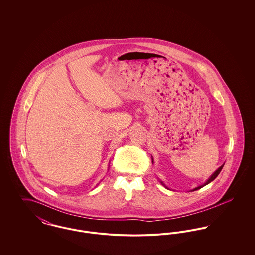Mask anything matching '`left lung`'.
<instances>
[{"label":"left lung","mask_w":255,"mask_h":255,"mask_svg":"<svg viewBox=\"0 0 255 255\" xmlns=\"http://www.w3.org/2000/svg\"><path fill=\"white\" fill-rule=\"evenodd\" d=\"M152 160H153V159H152ZM223 167H224V164H223V165H221V166L219 167L218 169L216 170V171H215V172H214V173L212 174V176H211V177H210V178H209V179H208V180L206 181V183H204V184H202V185H200V186L196 187V188H194V189H193L192 191H195V190H198V189H200V188L204 187V186H205V185H206L207 183H209V182H212V181H213V180H214V179H215V178H216V177L218 176L219 173L221 172V170L223 169ZM161 183H162V182H161ZM162 184H163V183H162Z\"/></svg>","instance_id":"left-lung-1"}]
</instances>
